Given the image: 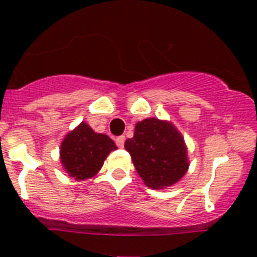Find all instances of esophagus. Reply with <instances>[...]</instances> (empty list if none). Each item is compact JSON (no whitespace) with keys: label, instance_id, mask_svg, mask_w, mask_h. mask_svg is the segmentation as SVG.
<instances>
[{"label":"esophagus","instance_id":"1","mask_svg":"<svg viewBox=\"0 0 257 257\" xmlns=\"http://www.w3.org/2000/svg\"><path fill=\"white\" fill-rule=\"evenodd\" d=\"M115 144H117L118 148H123L124 145V136H118L115 139Z\"/></svg>","mask_w":257,"mask_h":257}]
</instances>
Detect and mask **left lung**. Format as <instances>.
I'll list each match as a JSON object with an SVG mask.
<instances>
[{
  "instance_id": "obj_1",
  "label": "left lung",
  "mask_w": 257,
  "mask_h": 257,
  "mask_svg": "<svg viewBox=\"0 0 257 257\" xmlns=\"http://www.w3.org/2000/svg\"><path fill=\"white\" fill-rule=\"evenodd\" d=\"M134 166L149 188L170 187L188 170L183 136L169 122L147 118L136 123L134 138L124 142Z\"/></svg>"
}]
</instances>
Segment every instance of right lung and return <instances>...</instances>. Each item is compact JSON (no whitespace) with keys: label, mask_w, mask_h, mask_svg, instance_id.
I'll list each match as a JSON object with an SVG mask.
<instances>
[{"label":"right lung","mask_w":257,"mask_h":257,"mask_svg":"<svg viewBox=\"0 0 257 257\" xmlns=\"http://www.w3.org/2000/svg\"><path fill=\"white\" fill-rule=\"evenodd\" d=\"M115 148L109 136L94 133L91 127L82 122L61 143V163L69 176L85 180L99 172L106 156Z\"/></svg>","instance_id":"1"}]
</instances>
